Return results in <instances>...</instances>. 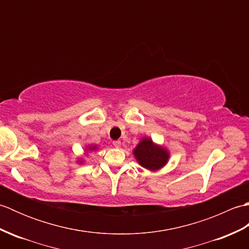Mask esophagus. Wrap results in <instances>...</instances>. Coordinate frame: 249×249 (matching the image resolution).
<instances>
[{"label":"esophagus","instance_id":"34e87169","mask_svg":"<svg viewBox=\"0 0 249 249\" xmlns=\"http://www.w3.org/2000/svg\"><path fill=\"white\" fill-rule=\"evenodd\" d=\"M113 145L116 147V149H119V147H121V141L120 140L113 141Z\"/></svg>","mask_w":249,"mask_h":249}]
</instances>
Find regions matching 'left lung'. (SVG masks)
<instances>
[{"label":"left lung","instance_id":"8db88e82","mask_svg":"<svg viewBox=\"0 0 249 249\" xmlns=\"http://www.w3.org/2000/svg\"><path fill=\"white\" fill-rule=\"evenodd\" d=\"M134 154L142 167L156 170L166 165L169 154L166 150L153 144L151 139L145 138L137 145Z\"/></svg>","mask_w":249,"mask_h":249}]
</instances>
